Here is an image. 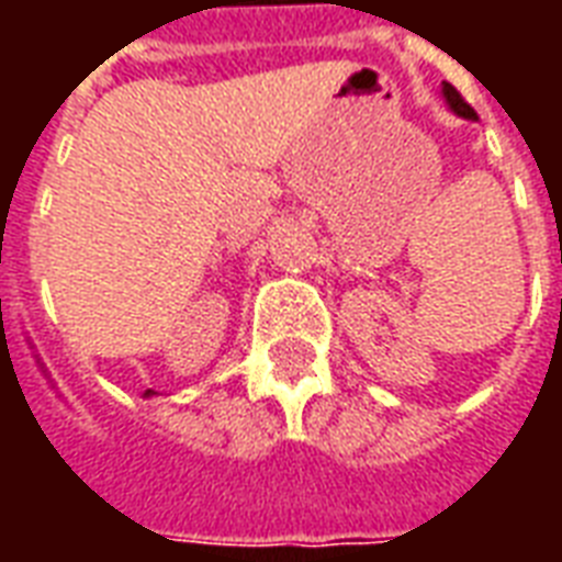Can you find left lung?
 I'll list each match as a JSON object with an SVG mask.
<instances>
[{
    "label": "left lung",
    "instance_id": "left-lung-1",
    "mask_svg": "<svg viewBox=\"0 0 562 562\" xmlns=\"http://www.w3.org/2000/svg\"><path fill=\"white\" fill-rule=\"evenodd\" d=\"M442 92H446V99H448V104H451V111H454V114L467 116V120H475V111H472L470 104L463 102V95H460V92L454 90L451 83H446V87H442Z\"/></svg>",
    "mask_w": 562,
    "mask_h": 562
}]
</instances>
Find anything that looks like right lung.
Instances as JSON below:
<instances>
[{"mask_svg": "<svg viewBox=\"0 0 562 562\" xmlns=\"http://www.w3.org/2000/svg\"><path fill=\"white\" fill-rule=\"evenodd\" d=\"M147 394H153V391H147Z\"/></svg>", "mask_w": 562, "mask_h": 562, "instance_id": "add662e5", "label": "right lung"}]
</instances>
